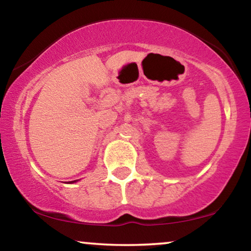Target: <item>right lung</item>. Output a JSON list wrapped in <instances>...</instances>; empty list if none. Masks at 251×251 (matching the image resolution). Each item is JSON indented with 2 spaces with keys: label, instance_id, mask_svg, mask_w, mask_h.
I'll list each match as a JSON object with an SVG mask.
<instances>
[{
  "label": "right lung",
  "instance_id": "right-lung-1",
  "mask_svg": "<svg viewBox=\"0 0 251 251\" xmlns=\"http://www.w3.org/2000/svg\"><path fill=\"white\" fill-rule=\"evenodd\" d=\"M74 181H76V180H73V181H72V183H74Z\"/></svg>",
  "mask_w": 251,
  "mask_h": 251
}]
</instances>
